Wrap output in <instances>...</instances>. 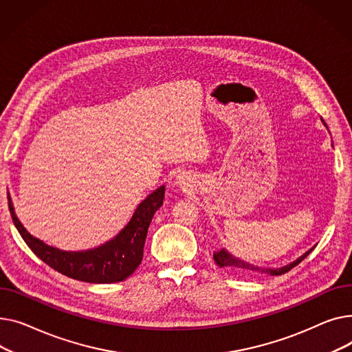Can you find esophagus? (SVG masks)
<instances>
[{"label": "esophagus", "mask_w": 352, "mask_h": 352, "mask_svg": "<svg viewBox=\"0 0 352 352\" xmlns=\"http://www.w3.org/2000/svg\"><path fill=\"white\" fill-rule=\"evenodd\" d=\"M177 183H179L180 186H184V184H186V182H184V177H183V176H177Z\"/></svg>", "instance_id": "esophagus-1"}]
</instances>
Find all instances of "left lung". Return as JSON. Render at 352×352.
Returning <instances> with one entry per match:
<instances>
[{
  "mask_svg": "<svg viewBox=\"0 0 352 352\" xmlns=\"http://www.w3.org/2000/svg\"><path fill=\"white\" fill-rule=\"evenodd\" d=\"M314 249V247H313ZM313 249H309L308 252H305L301 257H298L296 261L287 264V265H283L280 268H263V267H257V265H253L250 263H247L241 258H237L234 256H232L229 252L221 249L219 252H214L213 253V258L216 261L217 265L220 267H224L227 268V270L234 273V274H254V273H264V274H270V276H281L287 272H290L293 267H296L297 264H300L309 253L313 252Z\"/></svg>",
  "mask_w": 352,
  "mask_h": 352,
  "instance_id": "8db88e82",
  "label": "left lung"
}]
</instances>
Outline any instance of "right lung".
<instances>
[{
  "label": "right lung",
  "instance_id": "1",
  "mask_svg": "<svg viewBox=\"0 0 352 352\" xmlns=\"http://www.w3.org/2000/svg\"><path fill=\"white\" fill-rule=\"evenodd\" d=\"M164 186H160L144 199L133 213L131 221L116 237L96 249L85 252H64L31 236L18 220L8 193V208L12 221L27 245L45 264L58 273L74 280L108 284L128 278L135 273L143 258V245L149 224L156 210L163 204Z\"/></svg>",
  "mask_w": 352,
  "mask_h": 352
}]
</instances>
